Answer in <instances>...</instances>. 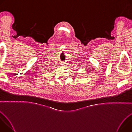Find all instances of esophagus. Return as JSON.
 I'll list each match as a JSON object with an SVG mask.
<instances>
[{
  "label": "esophagus",
  "mask_w": 132,
  "mask_h": 132,
  "mask_svg": "<svg viewBox=\"0 0 132 132\" xmlns=\"http://www.w3.org/2000/svg\"><path fill=\"white\" fill-rule=\"evenodd\" d=\"M61 65H62V66H65V64L64 63H62V64H61Z\"/></svg>",
  "instance_id": "esophagus-1"
}]
</instances>
